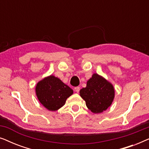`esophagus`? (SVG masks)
I'll return each mask as SVG.
<instances>
[{
	"instance_id": "1",
	"label": "esophagus",
	"mask_w": 149,
	"mask_h": 149,
	"mask_svg": "<svg viewBox=\"0 0 149 149\" xmlns=\"http://www.w3.org/2000/svg\"><path fill=\"white\" fill-rule=\"evenodd\" d=\"M79 90H80V87H74V91H76L77 93H79Z\"/></svg>"
}]
</instances>
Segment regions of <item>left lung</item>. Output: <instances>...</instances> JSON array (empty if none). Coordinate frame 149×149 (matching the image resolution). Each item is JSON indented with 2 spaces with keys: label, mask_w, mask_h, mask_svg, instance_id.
Wrapping results in <instances>:
<instances>
[{
  "label": "left lung",
  "mask_w": 149,
  "mask_h": 149,
  "mask_svg": "<svg viewBox=\"0 0 149 149\" xmlns=\"http://www.w3.org/2000/svg\"><path fill=\"white\" fill-rule=\"evenodd\" d=\"M115 94L113 84L97 73L93 74L86 87L80 90V95L87 107L95 114L106 111L113 103Z\"/></svg>",
  "instance_id": "left-lung-1"
}]
</instances>
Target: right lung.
<instances>
[{"instance_id": "obj_1", "label": "right lung", "mask_w": 149, "mask_h": 149, "mask_svg": "<svg viewBox=\"0 0 149 149\" xmlns=\"http://www.w3.org/2000/svg\"><path fill=\"white\" fill-rule=\"evenodd\" d=\"M36 97L40 104L50 111H56L65 104L73 90L54 75L45 77L35 87Z\"/></svg>"}]
</instances>
